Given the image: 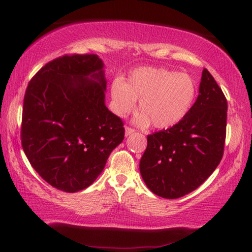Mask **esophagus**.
<instances>
[{"mask_svg": "<svg viewBox=\"0 0 252 252\" xmlns=\"http://www.w3.org/2000/svg\"><path fill=\"white\" fill-rule=\"evenodd\" d=\"M135 130L133 129V127H130V126H126V135L127 136V135H130V134H132L133 133Z\"/></svg>", "mask_w": 252, "mask_h": 252, "instance_id": "34e87169", "label": "esophagus"}]
</instances>
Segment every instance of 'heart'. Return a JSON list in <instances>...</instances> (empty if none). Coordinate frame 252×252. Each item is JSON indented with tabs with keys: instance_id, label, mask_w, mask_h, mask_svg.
Listing matches in <instances>:
<instances>
[{
	"instance_id": "1",
	"label": "heart",
	"mask_w": 252,
	"mask_h": 252,
	"mask_svg": "<svg viewBox=\"0 0 252 252\" xmlns=\"http://www.w3.org/2000/svg\"><path fill=\"white\" fill-rule=\"evenodd\" d=\"M198 93L192 75L167 67H139L129 75L127 83L117 78L111 83L112 109L119 117L133 111L139 100L140 112L134 123L156 129H169L182 121L192 108Z\"/></svg>"
}]
</instances>
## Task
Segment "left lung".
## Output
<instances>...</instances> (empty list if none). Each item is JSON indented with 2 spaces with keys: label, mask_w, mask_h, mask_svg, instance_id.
<instances>
[{
  "label": "left lung",
  "mask_w": 252,
  "mask_h": 252,
  "mask_svg": "<svg viewBox=\"0 0 252 252\" xmlns=\"http://www.w3.org/2000/svg\"><path fill=\"white\" fill-rule=\"evenodd\" d=\"M227 111L222 90L203 69L197 101L185 119L148 135L140 172L153 193L181 198L211 176L223 156Z\"/></svg>",
  "instance_id": "1"
}]
</instances>
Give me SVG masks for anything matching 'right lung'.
Instances as JSON below:
<instances>
[{
	"mask_svg": "<svg viewBox=\"0 0 252 252\" xmlns=\"http://www.w3.org/2000/svg\"><path fill=\"white\" fill-rule=\"evenodd\" d=\"M102 69L95 54H65L42 66L25 91L24 153L43 180L65 192L92 185L125 139L123 121L104 104Z\"/></svg>",
	"mask_w": 252,
	"mask_h": 252,
	"instance_id": "add662e5",
	"label": "right lung"
}]
</instances>
